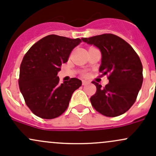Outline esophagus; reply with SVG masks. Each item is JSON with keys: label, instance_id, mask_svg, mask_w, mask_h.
<instances>
[{"label": "esophagus", "instance_id": "esophagus-1", "mask_svg": "<svg viewBox=\"0 0 156 156\" xmlns=\"http://www.w3.org/2000/svg\"><path fill=\"white\" fill-rule=\"evenodd\" d=\"M88 83H89V82L86 81V80H83V81H82V84H83V85H86L87 84H88Z\"/></svg>", "mask_w": 156, "mask_h": 156}]
</instances>
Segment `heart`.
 Masks as SVG:
<instances>
[{
	"label": "heart",
	"instance_id": "heart-1",
	"mask_svg": "<svg viewBox=\"0 0 156 156\" xmlns=\"http://www.w3.org/2000/svg\"><path fill=\"white\" fill-rule=\"evenodd\" d=\"M83 76H87V75H88V73H86V72H83Z\"/></svg>",
	"mask_w": 156,
	"mask_h": 156
}]
</instances>
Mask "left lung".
Listing matches in <instances>:
<instances>
[{
  "mask_svg": "<svg viewBox=\"0 0 156 156\" xmlns=\"http://www.w3.org/2000/svg\"><path fill=\"white\" fill-rule=\"evenodd\" d=\"M98 47L102 53L99 71L108 75L109 83L102 87L96 82L97 91L90 98L92 106L106 117H117L134 104L143 83V66L138 55L123 38L111 33L82 38Z\"/></svg>",
  "mask_w": 156,
  "mask_h": 156,
  "instance_id": "1",
  "label": "left lung"
}]
</instances>
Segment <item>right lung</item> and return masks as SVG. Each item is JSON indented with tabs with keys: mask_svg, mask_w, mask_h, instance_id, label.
Masks as SVG:
<instances>
[{
	"mask_svg": "<svg viewBox=\"0 0 156 156\" xmlns=\"http://www.w3.org/2000/svg\"><path fill=\"white\" fill-rule=\"evenodd\" d=\"M80 38L49 35L35 43L20 66L19 85L25 103L34 115L44 119L60 116L67 109L72 94L82 85L77 78L59 84L58 72L68 62Z\"/></svg>",
	"mask_w": 156,
	"mask_h": 156,
	"instance_id": "1",
	"label": "right lung"
}]
</instances>
